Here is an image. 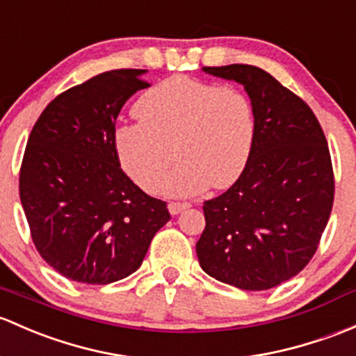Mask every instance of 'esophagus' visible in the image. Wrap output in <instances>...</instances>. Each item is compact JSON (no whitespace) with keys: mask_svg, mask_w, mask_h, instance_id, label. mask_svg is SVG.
<instances>
[{"mask_svg":"<svg viewBox=\"0 0 356 356\" xmlns=\"http://www.w3.org/2000/svg\"><path fill=\"white\" fill-rule=\"evenodd\" d=\"M188 208H191V203H179V201L168 203V211H170V215H179V213H182Z\"/></svg>","mask_w":356,"mask_h":356,"instance_id":"1","label":"esophagus"}]
</instances>
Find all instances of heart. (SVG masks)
Wrapping results in <instances>:
<instances>
[{"label": "heart", "mask_w": 356, "mask_h": 356, "mask_svg": "<svg viewBox=\"0 0 356 356\" xmlns=\"http://www.w3.org/2000/svg\"><path fill=\"white\" fill-rule=\"evenodd\" d=\"M138 124L114 133L121 165L140 188L168 196H193L234 184L249 163L256 112L242 90L189 76H172L141 93L133 107ZM175 152H172L171 149Z\"/></svg>", "instance_id": "b5f03b06"}]
</instances>
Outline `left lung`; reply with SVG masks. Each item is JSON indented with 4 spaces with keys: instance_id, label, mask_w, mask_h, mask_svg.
<instances>
[{
    "instance_id": "1",
    "label": "left lung",
    "mask_w": 356,
    "mask_h": 356,
    "mask_svg": "<svg viewBox=\"0 0 356 356\" xmlns=\"http://www.w3.org/2000/svg\"><path fill=\"white\" fill-rule=\"evenodd\" d=\"M237 81L256 112L249 163L230 189L204 201L200 266L241 290H268L312 259L334 200L326 136L300 97L250 65L204 66Z\"/></svg>"
}]
</instances>
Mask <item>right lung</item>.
<instances>
[{
    "mask_svg": "<svg viewBox=\"0 0 356 356\" xmlns=\"http://www.w3.org/2000/svg\"><path fill=\"white\" fill-rule=\"evenodd\" d=\"M147 70H112L66 90L42 111L20 168V201L42 259L66 278L107 285L141 266L170 220L165 201L122 172L115 119Z\"/></svg>",
    "mask_w": 356,
    "mask_h": 356,
    "instance_id": "right-lung-1",
    "label": "right lung"
}]
</instances>
